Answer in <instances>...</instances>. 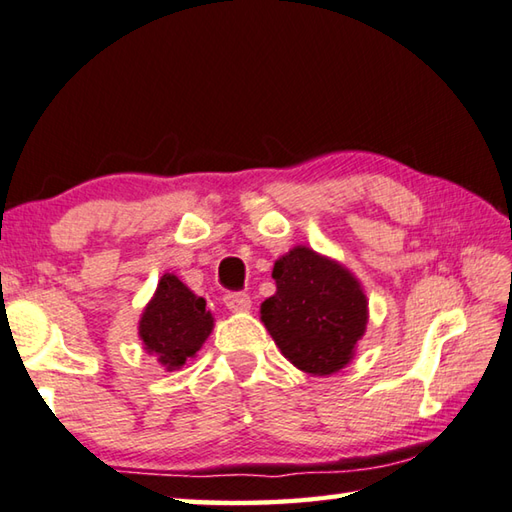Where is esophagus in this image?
I'll list each match as a JSON object with an SVG mask.
<instances>
[{
	"label": "esophagus",
	"mask_w": 512,
	"mask_h": 512,
	"mask_svg": "<svg viewBox=\"0 0 512 512\" xmlns=\"http://www.w3.org/2000/svg\"><path fill=\"white\" fill-rule=\"evenodd\" d=\"M224 302L230 311L235 313H244L250 309V297L246 293H228L224 297Z\"/></svg>",
	"instance_id": "esophagus-1"
}]
</instances>
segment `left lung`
Segmentation results:
<instances>
[{
  "label": "left lung",
  "instance_id": "1",
  "mask_svg": "<svg viewBox=\"0 0 512 512\" xmlns=\"http://www.w3.org/2000/svg\"><path fill=\"white\" fill-rule=\"evenodd\" d=\"M275 295L262 302V322L284 358L313 376L349 365L365 336L367 295L345 266L295 246L273 266Z\"/></svg>",
  "mask_w": 512,
  "mask_h": 512
}]
</instances>
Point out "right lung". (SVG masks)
<instances>
[{"label":"right lung","instance_id":"obj_1","mask_svg":"<svg viewBox=\"0 0 512 512\" xmlns=\"http://www.w3.org/2000/svg\"><path fill=\"white\" fill-rule=\"evenodd\" d=\"M212 327L215 318L206 309V300L194 295L176 275L165 273L143 309L138 338L150 356H156L167 371H172L197 356Z\"/></svg>","mask_w":512,"mask_h":512}]
</instances>
